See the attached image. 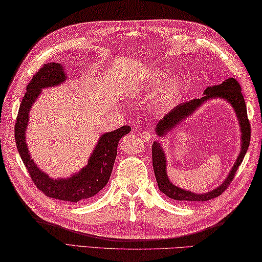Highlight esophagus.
Here are the masks:
<instances>
[{"mask_svg": "<svg viewBox=\"0 0 262 262\" xmlns=\"http://www.w3.org/2000/svg\"><path fill=\"white\" fill-rule=\"evenodd\" d=\"M141 136H142V139H143L145 142H150L152 140V137H154V135H152L151 133L147 132V130L142 132L141 133Z\"/></svg>", "mask_w": 262, "mask_h": 262, "instance_id": "1", "label": "esophagus"}]
</instances>
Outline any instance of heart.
I'll list each match as a JSON object with an SVG mask.
<instances>
[{
	"label": "heart",
	"mask_w": 262,
	"mask_h": 262,
	"mask_svg": "<svg viewBox=\"0 0 262 262\" xmlns=\"http://www.w3.org/2000/svg\"><path fill=\"white\" fill-rule=\"evenodd\" d=\"M157 80H161V75L159 77L156 78ZM181 89H182V84H181L180 81H172L169 82L167 85L165 87V90L163 93V96H161V102L164 104H169L174 102L175 99L178 98L179 94L181 92Z\"/></svg>",
	"instance_id": "obj_1"
}]
</instances>
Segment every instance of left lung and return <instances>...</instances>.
Returning <instances> with one entry per match:
<instances>
[{"label":"left lung","instance_id":"obj_1","mask_svg":"<svg viewBox=\"0 0 262 262\" xmlns=\"http://www.w3.org/2000/svg\"><path fill=\"white\" fill-rule=\"evenodd\" d=\"M204 96L202 98H196L192 101H189L187 103L180 104L179 106L174 107L168 115H166L161 120L157 123L156 132L159 136L165 135L168 130L172 129L180 122L183 121L184 118L189 117L191 113L199 107L202 104L211 98H223L229 102L237 115V118L239 120L241 125V132H242V150L241 154L237 158L236 163L232 167L231 172L228 175L225 182H223L220 187L212 190L210 192L206 193H193L188 190H183L178 188L177 185L170 183V181L166 174V159L164 151L161 149V145L158 142H155L152 144V165H154V170L156 175L157 183H158L159 190L164 192L166 196L174 199V201H181V202H207L210 199L216 198L217 196L222 194V192L229 187V184L234 180L235 174L237 169L243 161L245 154L250 145L251 140V125L249 119H247V111H246V104L244 101L243 94H242L241 84L238 83L236 79L229 78L227 79L225 82H222L219 85H213V87H208L204 92Z\"/></svg>","mask_w":262,"mask_h":262}]
</instances>
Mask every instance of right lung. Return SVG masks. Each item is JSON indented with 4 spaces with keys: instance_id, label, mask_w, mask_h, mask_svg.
I'll return each instance as SVG.
<instances>
[{
    "instance_id": "1",
    "label": "right lung",
    "mask_w": 262,
    "mask_h": 262,
    "mask_svg": "<svg viewBox=\"0 0 262 262\" xmlns=\"http://www.w3.org/2000/svg\"><path fill=\"white\" fill-rule=\"evenodd\" d=\"M66 80L64 69L59 63H47L33 75L27 84L25 96L19 106L15 125V139L19 155L30 173L35 187L47 197L78 203L95 196L105 187L111 177L113 164L117 157L118 143L123 135L130 132L129 126H122L118 129L102 135L88 161V165L81 172L70 179L54 180L41 172L33 163L25 142V132L28 121V113L35 98L39 96L42 88L59 84Z\"/></svg>"
}]
</instances>
